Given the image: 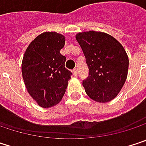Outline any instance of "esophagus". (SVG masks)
Segmentation results:
<instances>
[{
    "instance_id": "1",
    "label": "esophagus",
    "mask_w": 146,
    "mask_h": 146,
    "mask_svg": "<svg viewBox=\"0 0 146 146\" xmlns=\"http://www.w3.org/2000/svg\"><path fill=\"white\" fill-rule=\"evenodd\" d=\"M73 76H75V77H76V76H77V74H78V70H77V69H74V70L73 71Z\"/></svg>"
}]
</instances>
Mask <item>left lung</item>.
<instances>
[{"label":"left lung","mask_w":146,"mask_h":146,"mask_svg":"<svg viewBox=\"0 0 146 146\" xmlns=\"http://www.w3.org/2000/svg\"><path fill=\"white\" fill-rule=\"evenodd\" d=\"M75 37L89 68V77L83 81L86 94L95 102H111L128 76L129 57L123 46L104 32H81Z\"/></svg>","instance_id":"left-lung-1"}]
</instances>
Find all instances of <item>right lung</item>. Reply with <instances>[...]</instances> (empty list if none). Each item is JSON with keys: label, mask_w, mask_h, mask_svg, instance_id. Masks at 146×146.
I'll use <instances>...</instances> for the list:
<instances>
[{"label": "right lung", "mask_w": 146, "mask_h": 146, "mask_svg": "<svg viewBox=\"0 0 146 146\" xmlns=\"http://www.w3.org/2000/svg\"><path fill=\"white\" fill-rule=\"evenodd\" d=\"M65 36L44 32L27 47L22 75L30 96L40 106L49 108L62 101L72 73L65 68L66 57L60 53Z\"/></svg>", "instance_id": "add662e5"}]
</instances>
